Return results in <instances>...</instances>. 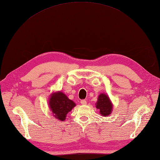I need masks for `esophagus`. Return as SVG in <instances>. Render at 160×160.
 Segmentation results:
<instances>
[{
	"mask_svg": "<svg viewBox=\"0 0 160 160\" xmlns=\"http://www.w3.org/2000/svg\"><path fill=\"white\" fill-rule=\"evenodd\" d=\"M80 103H81V104H82V105H86L87 103V102L85 99H82L80 101Z\"/></svg>",
	"mask_w": 160,
	"mask_h": 160,
	"instance_id": "esophagus-1",
	"label": "esophagus"
}]
</instances>
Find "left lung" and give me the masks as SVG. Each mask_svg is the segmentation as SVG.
<instances>
[{
	"label": "left lung",
	"mask_w": 160,
	"mask_h": 160,
	"mask_svg": "<svg viewBox=\"0 0 160 160\" xmlns=\"http://www.w3.org/2000/svg\"><path fill=\"white\" fill-rule=\"evenodd\" d=\"M96 108L99 110V113L102 116L106 117L112 112V104L108 97L106 95L102 93L98 97Z\"/></svg>",
	"instance_id": "obj_1"
}]
</instances>
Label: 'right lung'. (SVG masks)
I'll list each match as a JSON object with an SVG mask.
<instances>
[{
  "mask_svg": "<svg viewBox=\"0 0 160 160\" xmlns=\"http://www.w3.org/2000/svg\"><path fill=\"white\" fill-rule=\"evenodd\" d=\"M49 105L54 116L60 121H64L66 115L76 106V103L68 99L61 92L53 93L50 98Z\"/></svg>",
  "mask_w": 160,
  "mask_h": 160,
  "instance_id": "right-lung-1",
  "label": "right lung"
}]
</instances>
